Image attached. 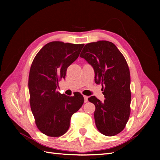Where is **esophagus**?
<instances>
[{
	"label": "esophagus",
	"instance_id": "34e87169",
	"mask_svg": "<svg viewBox=\"0 0 160 160\" xmlns=\"http://www.w3.org/2000/svg\"><path fill=\"white\" fill-rule=\"evenodd\" d=\"M83 97H84V101L85 103H87L88 101V96H86V95H83Z\"/></svg>",
	"mask_w": 160,
	"mask_h": 160
}]
</instances>
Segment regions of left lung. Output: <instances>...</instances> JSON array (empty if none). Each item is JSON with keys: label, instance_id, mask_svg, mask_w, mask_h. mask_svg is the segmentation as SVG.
Here are the masks:
<instances>
[{"label": "left lung", "instance_id": "1", "mask_svg": "<svg viewBox=\"0 0 160 160\" xmlns=\"http://www.w3.org/2000/svg\"><path fill=\"white\" fill-rule=\"evenodd\" d=\"M80 57L92 66L95 83L103 88V102L95 96L88 99L95 106L96 127L106 136H113L124 129L130 115V73L127 62L117 47L107 41L85 45Z\"/></svg>", "mask_w": 160, "mask_h": 160}]
</instances>
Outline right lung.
Wrapping results in <instances>:
<instances>
[{
    "label": "right lung",
    "mask_w": 160,
    "mask_h": 160,
    "mask_svg": "<svg viewBox=\"0 0 160 160\" xmlns=\"http://www.w3.org/2000/svg\"><path fill=\"white\" fill-rule=\"evenodd\" d=\"M84 45L53 41L43 47L34 59L28 77L30 104L38 129L50 137L65 134L72 115L84 102L76 92L70 97L57 91L67 67L78 58Z\"/></svg>",
    "instance_id": "right-lung-1"
}]
</instances>
